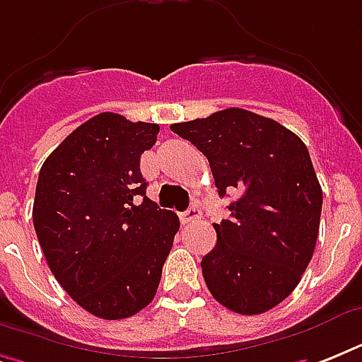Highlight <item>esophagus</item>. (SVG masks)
Wrapping results in <instances>:
<instances>
[{"label":"esophagus","mask_w":362,"mask_h":362,"mask_svg":"<svg viewBox=\"0 0 362 362\" xmlns=\"http://www.w3.org/2000/svg\"><path fill=\"white\" fill-rule=\"evenodd\" d=\"M199 218H201V209H199L197 204H192V206L182 214V221H184V223H187V221H195L199 220Z\"/></svg>","instance_id":"34e87169"}]
</instances>
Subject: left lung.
I'll return each instance as SVG.
<instances>
[{
    "instance_id": "8db88e82",
    "label": "left lung",
    "mask_w": 362,
    "mask_h": 362,
    "mask_svg": "<svg viewBox=\"0 0 362 362\" xmlns=\"http://www.w3.org/2000/svg\"><path fill=\"white\" fill-rule=\"evenodd\" d=\"M170 129L206 156L220 197L240 193L201 261L209 291L242 315L274 308L298 286L320 231L323 193L308 148L276 120L235 107Z\"/></svg>"
}]
</instances>
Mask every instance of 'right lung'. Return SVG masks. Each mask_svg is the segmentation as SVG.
Here are the masks:
<instances>
[{
	"label": "right lung",
	"mask_w": 362,
	"mask_h": 362,
	"mask_svg": "<svg viewBox=\"0 0 362 362\" xmlns=\"http://www.w3.org/2000/svg\"><path fill=\"white\" fill-rule=\"evenodd\" d=\"M159 125L101 112L41 167L33 227L47 263L78 306L101 320L152 303L180 220L146 197L141 156Z\"/></svg>",
	"instance_id": "obj_1"
}]
</instances>
